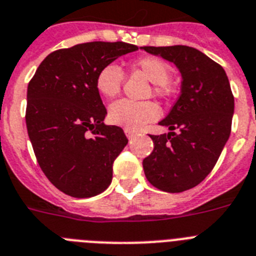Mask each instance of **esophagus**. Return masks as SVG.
<instances>
[{"label": "esophagus", "mask_w": 256, "mask_h": 256, "mask_svg": "<svg viewBox=\"0 0 256 256\" xmlns=\"http://www.w3.org/2000/svg\"><path fill=\"white\" fill-rule=\"evenodd\" d=\"M124 134H126V136H128V139H132L136 135V132H135L134 130H130V128H124Z\"/></svg>", "instance_id": "esophagus-1"}]
</instances>
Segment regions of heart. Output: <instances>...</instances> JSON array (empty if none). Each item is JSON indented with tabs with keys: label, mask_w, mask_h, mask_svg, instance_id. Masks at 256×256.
<instances>
[{
	"label": "heart",
	"mask_w": 256,
	"mask_h": 256,
	"mask_svg": "<svg viewBox=\"0 0 256 256\" xmlns=\"http://www.w3.org/2000/svg\"><path fill=\"white\" fill-rule=\"evenodd\" d=\"M139 68L154 83V94L164 96L166 94V84L170 82L172 70L164 60L158 57H144L135 62ZM124 72L114 64H106L98 70L96 75V90L104 98H114L121 91ZM160 116L158 105L151 102H135L130 100H118L109 106L108 118L113 124L122 126L130 130H139L146 124L156 121Z\"/></svg>",
	"instance_id": "obj_1"
}]
</instances>
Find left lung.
I'll return each instance as SVG.
<instances>
[{"instance_id": "left-lung-1", "label": "left lung", "mask_w": 256, "mask_h": 256, "mask_svg": "<svg viewBox=\"0 0 256 256\" xmlns=\"http://www.w3.org/2000/svg\"><path fill=\"white\" fill-rule=\"evenodd\" d=\"M142 49L173 62L182 75L181 95L158 122L170 132L150 135L154 148L143 160L150 184L166 192H182L211 173L229 139L234 113L229 79L218 64L191 46Z\"/></svg>"}]
</instances>
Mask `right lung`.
<instances>
[{
  "mask_svg": "<svg viewBox=\"0 0 256 256\" xmlns=\"http://www.w3.org/2000/svg\"><path fill=\"white\" fill-rule=\"evenodd\" d=\"M138 50L128 42H92L45 57L27 88L26 124L42 170L74 198L108 188L113 162L128 144L124 130L104 124L106 109L96 75L106 64Z\"/></svg>",
  "mask_w": 256,
  "mask_h": 256,
  "instance_id": "obj_1",
  "label": "right lung"
}]
</instances>
